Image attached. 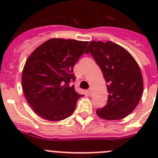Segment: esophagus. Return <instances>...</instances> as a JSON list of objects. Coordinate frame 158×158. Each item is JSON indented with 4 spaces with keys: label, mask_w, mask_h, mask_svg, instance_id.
<instances>
[{
    "label": "esophagus",
    "mask_w": 158,
    "mask_h": 158,
    "mask_svg": "<svg viewBox=\"0 0 158 158\" xmlns=\"http://www.w3.org/2000/svg\"><path fill=\"white\" fill-rule=\"evenodd\" d=\"M88 93H89V95H92V93H93V89H92V88H89Z\"/></svg>",
    "instance_id": "1"
}]
</instances>
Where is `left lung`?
<instances>
[{
    "label": "left lung",
    "mask_w": 158,
    "mask_h": 158,
    "mask_svg": "<svg viewBox=\"0 0 158 158\" xmlns=\"http://www.w3.org/2000/svg\"><path fill=\"white\" fill-rule=\"evenodd\" d=\"M86 54L90 53L101 69L107 84V104L96 110L106 120L122 119L139 104L143 92L140 67L126 49L111 41H92Z\"/></svg>",
    "instance_id": "obj_1"
}]
</instances>
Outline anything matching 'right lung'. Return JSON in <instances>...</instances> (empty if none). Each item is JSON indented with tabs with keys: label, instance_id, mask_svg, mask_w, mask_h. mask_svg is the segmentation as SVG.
<instances>
[{
	"label": "right lung",
	"instance_id": "1",
	"mask_svg": "<svg viewBox=\"0 0 158 158\" xmlns=\"http://www.w3.org/2000/svg\"><path fill=\"white\" fill-rule=\"evenodd\" d=\"M89 42L51 39L37 47L22 72L23 94L33 111L49 121H60L74 111L82 95L75 91L73 66Z\"/></svg>",
	"mask_w": 158,
	"mask_h": 158
}]
</instances>
